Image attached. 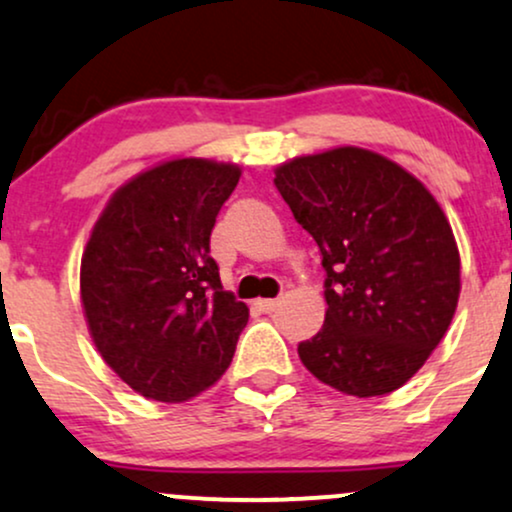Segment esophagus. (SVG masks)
<instances>
[{
  "label": "esophagus",
  "instance_id": "obj_1",
  "mask_svg": "<svg viewBox=\"0 0 512 512\" xmlns=\"http://www.w3.org/2000/svg\"><path fill=\"white\" fill-rule=\"evenodd\" d=\"M279 303H281V300L279 298H269V300H257V307H260V310L262 312H274L276 310V307H279Z\"/></svg>",
  "mask_w": 512,
  "mask_h": 512
}]
</instances>
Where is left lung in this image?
Here are the masks:
<instances>
[{
	"instance_id": "obj_1",
	"label": "left lung",
	"mask_w": 512,
	"mask_h": 512,
	"mask_svg": "<svg viewBox=\"0 0 512 512\" xmlns=\"http://www.w3.org/2000/svg\"><path fill=\"white\" fill-rule=\"evenodd\" d=\"M274 186L315 238L326 276L324 326L298 346L303 365L348 396L400 389L458 305L460 255L439 202L360 147L293 159Z\"/></svg>"
}]
</instances>
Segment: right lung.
<instances>
[{"label": "right lung", "mask_w": 512, "mask_h": 512, "mask_svg": "<svg viewBox=\"0 0 512 512\" xmlns=\"http://www.w3.org/2000/svg\"><path fill=\"white\" fill-rule=\"evenodd\" d=\"M233 164L174 159L119 188L80 264L92 341L140 396L181 403L236 353L248 307L221 288L209 236L238 186Z\"/></svg>", "instance_id": "add662e5"}]
</instances>
